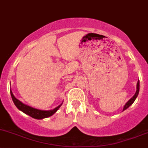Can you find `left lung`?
<instances>
[{
  "label": "left lung",
  "instance_id": "obj_1",
  "mask_svg": "<svg viewBox=\"0 0 148 148\" xmlns=\"http://www.w3.org/2000/svg\"><path fill=\"white\" fill-rule=\"evenodd\" d=\"M137 88V90H136V92H135V95L132 96V97H131L130 100H129L128 101H127V103H125V105L124 107H123V111H124L125 110H126L127 108H128L129 107H130L131 105H132V103H134V101H135V99L137 98V97H138V94H139V90H140V81H139V80H138V83H137V88Z\"/></svg>",
  "mask_w": 148,
  "mask_h": 148
}]
</instances>
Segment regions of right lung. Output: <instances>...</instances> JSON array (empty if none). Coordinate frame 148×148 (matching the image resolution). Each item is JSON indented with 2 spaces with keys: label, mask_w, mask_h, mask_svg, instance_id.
Returning <instances> with one entry per match:
<instances>
[{
  "label": "right lung",
  "mask_w": 148,
  "mask_h": 148,
  "mask_svg": "<svg viewBox=\"0 0 148 148\" xmlns=\"http://www.w3.org/2000/svg\"><path fill=\"white\" fill-rule=\"evenodd\" d=\"M10 95H11L12 100H13V103H14L15 106L17 107V108L19 110L22 111L23 112H24L26 115H29V116L32 117L33 118L38 120H41L44 119V118H48V117L52 116L54 113H56L57 112L58 110L60 108V106L63 104V101L59 105L58 107L53 110H40L38 109V108H35L31 107V106H28L26 104H24L23 103H22L21 101H20L18 99L16 98V97L13 95V92L10 90Z\"/></svg>",
  "instance_id": "add662e5"
}]
</instances>
